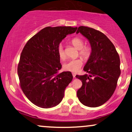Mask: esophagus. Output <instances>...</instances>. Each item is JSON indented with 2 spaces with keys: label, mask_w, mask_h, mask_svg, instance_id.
<instances>
[{
  "label": "esophagus",
  "mask_w": 132,
  "mask_h": 132,
  "mask_svg": "<svg viewBox=\"0 0 132 132\" xmlns=\"http://www.w3.org/2000/svg\"><path fill=\"white\" fill-rule=\"evenodd\" d=\"M72 76H73V77H74V78H75V77H76V73H74V72H73V73H72Z\"/></svg>",
  "instance_id": "1"
}]
</instances>
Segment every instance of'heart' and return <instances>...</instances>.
Instances as JSON below:
<instances>
[{"instance_id":"b5f03b06","label":"heart","mask_w":132,"mask_h":132,"mask_svg":"<svg viewBox=\"0 0 132 132\" xmlns=\"http://www.w3.org/2000/svg\"><path fill=\"white\" fill-rule=\"evenodd\" d=\"M72 43L77 49L80 50V54L84 59L87 60L91 55V48L89 46H85L84 41L80 38H74L72 40ZM57 54L60 58L64 60L66 58V54L64 50V47L62 44L58 45L57 48ZM83 64V60L81 58L69 60L63 65V68L65 71L72 72H76L80 69Z\"/></svg>"}]
</instances>
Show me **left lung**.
Instances as JSON below:
<instances>
[{
    "instance_id": "left-lung-1",
    "label": "left lung",
    "mask_w": 132,
    "mask_h": 132,
    "mask_svg": "<svg viewBox=\"0 0 132 132\" xmlns=\"http://www.w3.org/2000/svg\"><path fill=\"white\" fill-rule=\"evenodd\" d=\"M78 33L89 42L91 55L83 68L89 75L76 76L82 82L77 96L84 105L97 107L108 101L114 92L121 74L119 56L103 33L85 26L78 28Z\"/></svg>"
}]
</instances>
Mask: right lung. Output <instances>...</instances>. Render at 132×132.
Listing matches in <instances>:
<instances>
[{
  "instance_id": "add662e5",
  "label": "right lung",
  "mask_w": 132,
  "mask_h": 132,
  "mask_svg": "<svg viewBox=\"0 0 132 132\" xmlns=\"http://www.w3.org/2000/svg\"><path fill=\"white\" fill-rule=\"evenodd\" d=\"M77 27H47L30 39L24 46L18 67L20 85L33 104L49 108L62 101L64 90L73 78L70 71L61 69L57 48L66 35Z\"/></svg>"
}]
</instances>
